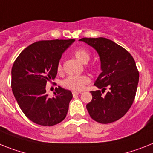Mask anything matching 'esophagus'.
I'll return each instance as SVG.
<instances>
[{
	"instance_id": "34e87169",
	"label": "esophagus",
	"mask_w": 153,
	"mask_h": 153,
	"mask_svg": "<svg viewBox=\"0 0 153 153\" xmlns=\"http://www.w3.org/2000/svg\"><path fill=\"white\" fill-rule=\"evenodd\" d=\"M81 92H72V94H73V96H78V95L80 94Z\"/></svg>"
}]
</instances>
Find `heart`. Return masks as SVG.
Segmentation results:
<instances>
[{
	"mask_svg": "<svg viewBox=\"0 0 153 153\" xmlns=\"http://www.w3.org/2000/svg\"><path fill=\"white\" fill-rule=\"evenodd\" d=\"M74 57L79 61L82 64H87L90 60V54L85 50L79 49L74 53ZM62 67L61 64H59L57 66V71H61ZM90 82V79L86 75H80V76H69L62 82L63 86L65 88L71 89V90L79 92L82 91L85 88V85L88 84Z\"/></svg>",
	"mask_w": 153,
	"mask_h": 153,
	"instance_id": "b5f03b06",
	"label": "heart"
}]
</instances>
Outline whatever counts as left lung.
<instances>
[{
  "instance_id": "1",
  "label": "left lung",
  "mask_w": 153,
  "mask_h": 153,
  "mask_svg": "<svg viewBox=\"0 0 153 153\" xmlns=\"http://www.w3.org/2000/svg\"><path fill=\"white\" fill-rule=\"evenodd\" d=\"M79 41L94 48L100 57L102 72L94 85L102 88V92L106 87L110 88L105 96L100 90L92 91L87 110L97 122H114L128 112L134 102L139 80L135 61L125 49L106 38H82Z\"/></svg>"
}]
</instances>
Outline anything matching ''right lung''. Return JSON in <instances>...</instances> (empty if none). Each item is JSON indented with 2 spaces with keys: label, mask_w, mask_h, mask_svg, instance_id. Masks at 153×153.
I'll use <instances>...</instances> for the list:
<instances>
[{
  "label": "right lung",
  "mask_w": 153,
  "mask_h": 153,
  "mask_svg": "<svg viewBox=\"0 0 153 153\" xmlns=\"http://www.w3.org/2000/svg\"><path fill=\"white\" fill-rule=\"evenodd\" d=\"M74 42V39L38 41L23 50L14 62L12 92L22 111L36 124L53 126L66 117L71 92L58 86L50 98L46 85L55 79L63 53Z\"/></svg>",
  "instance_id": "right-lung-1"
}]
</instances>
